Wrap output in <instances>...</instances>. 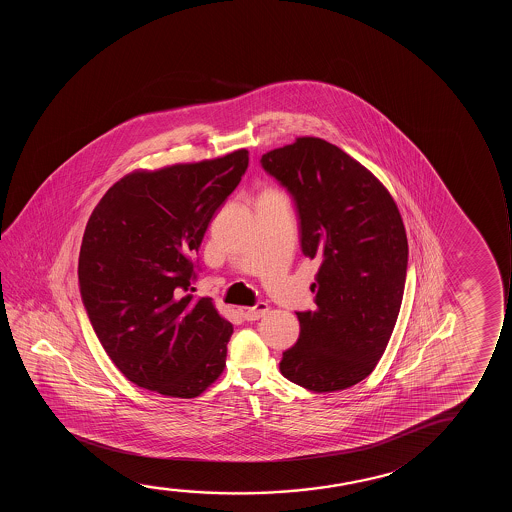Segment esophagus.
Instances as JSON below:
<instances>
[{
    "label": "esophagus",
    "instance_id": "obj_1",
    "mask_svg": "<svg viewBox=\"0 0 512 512\" xmlns=\"http://www.w3.org/2000/svg\"><path fill=\"white\" fill-rule=\"evenodd\" d=\"M239 311H241V316H243L245 320L253 322V320H259V318H262L266 313H269V304L260 302V304L253 306V308H241Z\"/></svg>",
    "mask_w": 512,
    "mask_h": 512
}]
</instances>
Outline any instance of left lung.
<instances>
[{"label":"left lung","instance_id":"left-lung-1","mask_svg":"<svg viewBox=\"0 0 512 512\" xmlns=\"http://www.w3.org/2000/svg\"><path fill=\"white\" fill-rule=\"evenodd\" d=\"M301 218V248L318 259L315 311L297 313L299 341L280 371L309 392L346 390L383 357L399 316L407 236L399 208L369 169L329 141L301 136L262 155Z\"/></svg>","mask_w":512,"mask_h":512}]
</instances>
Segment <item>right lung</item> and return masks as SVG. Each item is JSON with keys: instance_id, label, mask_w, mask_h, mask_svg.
<instances>
[{"instance_id": "1", "label": "right lung", "mask_w": 512, "mask_h": 512, "mask_svg": "<svg viewBox=\"0 0 512 512\" xmlns=\"http://www.w3.org/2000/svg\"><path fill=\"white\" fill-rule=\"evenodd\" d=\"M248 150L138 169L101 197L85 225L78 281L92 329L134 385L194 399L224 372L232 323L194 297L190 253L238 187Z\"/></svg>"}]
</instances>
